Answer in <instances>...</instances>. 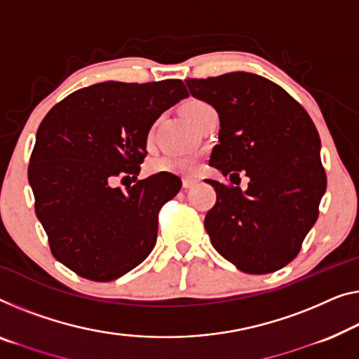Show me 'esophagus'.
<instances>
[{"label": "esophagus", "instance_id": "obj_1", "mask_svg": "<svg viewBox=\"0 0 359 359\" xmlns=\"http://www.w3.org/2000/svg\"><path fill=\"white\" fill-rule=\"evenodd\" d=\"M196 182L198 180L194 179V177H184V179H182V185H184V189H191V187H194Z\"/></svg>", "mask_w": 359, "mask_h": 359}]
</instances>
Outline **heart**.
<instances>
[{"mask_svg": "<svg viewBox=\"0 0 359 359\" xmlns=\"http://www.w3.org/2000/svg\"><path fill=\"white\" fill-rule=\"evenodd\" d=\"M206 108H210V104H206L205 101L191 100L184 106V112L191 122H195L196 117L200 116ZM195 168H196V158L191 156V154H164V156L154 158L148 165L149 172L153 174L169 172V174H177V175L194 174Z\"/></svg>", "mask_w": 359, "mask_h": 359, "instance_id": "heart-1", "label": "heart"}]
</instances>
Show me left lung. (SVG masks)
Segmentation results:
<instances>
[{
  "label": "left lung",
  "instance_id": "8db88e82",
  "mask_svg": "<svg viewBox=\"0 0 359 359\" xmlns=\"http://www.w3.org/2000/svg\"><path fill=\"white\" fill-rule=\"evenodd\" d=\"M185 82L219 114L210 164L231 180L240 170L250 179L247 190L206 179L217 195L205 217L212 247L247 274L282 269L302 250L327 187L316 126L295 98L256 74Z\"/></svg>",
  "mask_w": 359,
  "mask_h": 359
}]
</instances>
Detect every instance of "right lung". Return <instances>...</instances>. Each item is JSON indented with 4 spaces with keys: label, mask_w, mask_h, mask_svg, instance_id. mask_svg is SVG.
Masks as SVG:
<instances>
[{
    "label": "right lung",
    "mask_w": 359,
    "mask_h": 359,
    "mask_svg": "<svg viewBox=\"0 0 359 359\" xmlns=\"http://www.w3.org/2000/svg\"><path fill=\"white\" fill-rule=\"evenodd\" d=\"M189 96L179 79L103 82L53 106L29 164L35 212L55 258L95 282L119 279L156 243L158 214L179 194L177 175L137 180L154 121ZM116 178L136 184L111 187Z\"/></svg>",
    "instance_id": "right-lung-1"
}]
</instances>
